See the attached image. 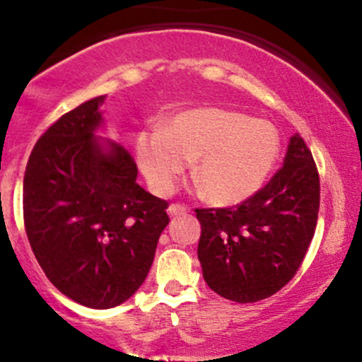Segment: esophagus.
<instances>
[{
  "instance_id": "esophagus-1",
  "label": "esophagus",
  "mask_w": 362,
  "mask_h": 362,
  "mask_svg": "<svg viewBox=\"0 0 362 362\" xmlns=\"http://www.w3.org/2000/svg\"><path fill=\"white\" fill-rule=\"evenodd\" d=\"M187 206L182 205V203H171L170 209H168V214H170L171 217H177V216H182V214H187Z\"/></svg>"
}]
</instances>
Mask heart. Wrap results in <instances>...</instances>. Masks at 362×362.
I'll list each match as a JSON object with an SVG mask.
<instances>
[{
	"mask_svg": "<svg viewBox=\"0 0 362 362\" xmlns=\"http://www.w3.org/2000/svg\"><path fill=\"white\" fill-rule=\"evenodd\" d=\"M281 138L274 125L224 107H191L166 129L136 138V157L153 191L168 194L194 160L196 180L216 205H237L259 191L274 171Z\"/></svg>",
	"mask_w": 362,
	"mask_h": 362,
	"instance_id": "b5f03b06",
	"label": "heart"
}]
</instances>
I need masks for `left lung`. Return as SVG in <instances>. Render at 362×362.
I'll use <instances>...</instances> for the list:
<instances>
[{
    "label": "left lung",
    "mask_w": 362,
    "mask_h": 362,
    "mask_svg": "<svg viewBox=\"0 0 362 362\" xmlns=\"http://www.w3.org/2000/svg\"><path fill=\"white\" fill-rule=\"evenodd\" d=\"M320 209V178L311 150L290 138L285 163L256 194L226 209H196L198 259L206 285L233 303L274 296L297 274Z\"/></svg>",
    "instance_id": "1"
}]
</instances>
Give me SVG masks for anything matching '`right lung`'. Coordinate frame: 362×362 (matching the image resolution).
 Wrapping results in <instances>:
<instances>
[{"label":"right lung","mask_w":362,"mask_h":362,"mask_svg":"<svg viewBox=\"0 0 362 362\" xmlns=\"http://www.w3.org/2000/svg\"><path fill=\"white\" fill-rule=\"evenodd\" d=\"M95 97L56 120L24 171V228L49 281L69 299L107 310L148 276L168 202L136 184L138 166L115 141L100 143Z\"/></svg>","instance_id":"1"}]
</instances>
